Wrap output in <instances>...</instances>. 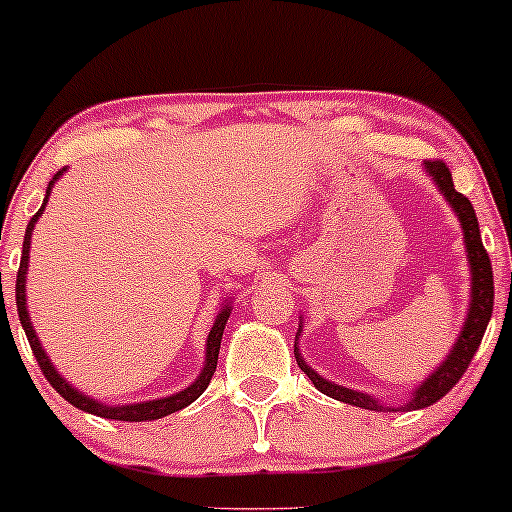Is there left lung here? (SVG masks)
Here are the masks:
<instances>
[{"label": "left lung", "instance_id": "obj_1", "mask_svg": "<svg viewBox=\"0 0 512 512\" xmlns=\"http://www.w3.org/2000/svg\"><path fill=\"white\" fill-rule=\"evenodd\" d=\"M426 173L431 175V180L436 182L440 195L448 199V204L452 207V211L457 214L460 219L462 233H464V248H467V260H469V272H472V293H469V310H467V320H464L460 337H457L455 346L450 349L448 358H445L440 366L433 370L431 375L411 392L409 402L402 404V407L392 409L380 404L378 399L366 395V392H356L349 390L344 385H334L330 380L322 378L317 370H313L308 363L303 361L301 351H298V337H301V327L296 332V361L298 366L322 395L339 399V402L351 404V407H361V409H370V411H411V409H424L436 404L438 399H443L448 392L460 383V378L467 370L469 363H472V356L477 354L481 337H484L486 325L491 320V310H493V272H491V260H489V252L484 250V243H481V233H479V221L477 214H474L472 202L462 195V192L455 190L452 185V175L450 168L445 166L443 161H426L424 163Z\"/></svg>", "mask_w": 512, "mask_h": 512}]
</instances>
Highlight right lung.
<instances>
[{"instance_id":"add662e5","label":"right lung","mask_w":512,"mask_h":512,"mask_svg":"<svg viewBox=\"0 0 512 512\" xmlns=\"http://www.w3.org/2000/svg\"><path fill=\"white\" fill-rule=\"evenodd\" d=\"M64 173V168L60 173L55 175V178L50 180L48 185V192H45V199H43V207L35 211V216L31 221H28V228H26V236H23V252H21V264H19V274H16V308H19V320H21V327L26 330V337H28V344H31V351L35 356V361H38L40 370H43L45 378L50 380V385L55 387L60 395L67 399L69 404H74L76 409L81 411H88V414H96V416H103V419H115V421H154V419H163V416L173 414V411H180L185 409L187 404H192L195 399L202 395L204 390H207L209 383H211V375H214L216 370V361H219V349H221V337H223V330H226V322H228V315H231V303H223L219 315H216L214 325H211V332L207 337V358H204V368L202 373L197 375V380L192 385H187L185 390L175 392V395L170 397H161V399H151V402H134V404H103L98 402V399L84 395V392L76 390L74 385H69L67 380L62 378L60 373H57V368L50 363V356L45 354V349L40 346L38 342V334H35L33 325H31V317H28V308H26V272H28V250H31V236H33V226L35 221H38V216L43 214L45 204H48L50 199V190L52 185H55L57 178Z\"/></svg>"}]
</instances>
